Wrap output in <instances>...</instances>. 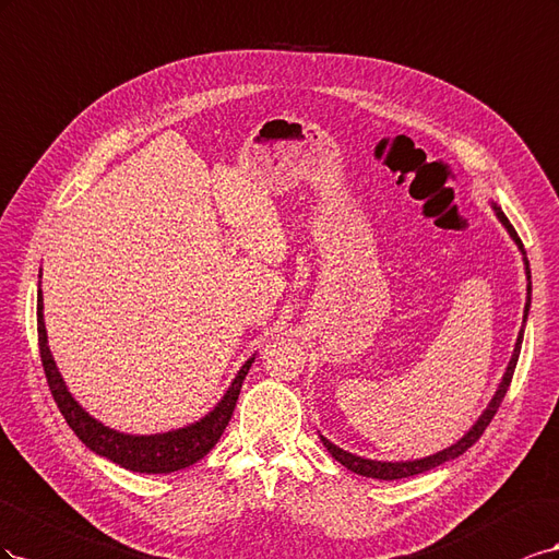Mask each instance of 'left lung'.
<instances>
[{"mask_svg": "<svg viewBox=\"0 0 559 559\" xmlns=\"http://www.w3.org/2000/svg\"><path fill=\"white\" fill-rule=\"evenodd\" d=\"M491 209L497 211V217L501 219V225L508 229L510 238H513V241L518 243V248L522 250V254H527V252H524V246H522V241H520L518 231L513 229V225H510L508 217L503 215V211L499 209L497 203H491ZM524 266H527V278H530V262H527V258H524ZM530 293H532V285H527V305H524V321H527L530 305H532ZM522 334H524V328H522V330H520V334H518V342H515L513 358H510V362H508L506 374H503V379H501V384H499L497 393H493L491 403L487 405V409L480 414V419L475 421V426L468 430V433H466L464 438H461L459 442H454L452 448L442 450V452H438V454H433V456L417 459V461H372V459H362V456H356V454H350V452H344L342 448H337V444H332L330 440H325V438L321 436V440H323V444L328 448V452H330L334 459H337L342 466H346L348 471H354V473L365 475V477H377V480H401V477H412V475L426 473V471H430V468H436V466L444 464V461H450V459L461 456V454H464L468 448H473V444H475L477 440H480V436L485 433V428L491 424L493 414H497V409L501 407V401H503V395H506V391H508V386H510V379H513L515 365H518V358H520Z\"/></svg>", "mask_w": 559, "mask_h": 559, "instance_id": "left-lung-1", "label": "left lung"}]
</instances>
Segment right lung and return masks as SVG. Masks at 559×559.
I'll return each mask as SVG.
<instances>
[{"mask_svg": "<svg viewBox=\"0 0 559 559\" xmlns=\"http://www.w3.org/2000/svg\"><path fill=\"white\" fill-rule=\"evenodd\" d=\"M41 309H44V299L39 288L37 290V334H39V354H41L44 374H46V381H49V389L60 414L66 417L68 426L74 430L76 438L82 440L88 450L109 461H115V464H119L126 471L173 473V471H182L191 464H197L199 459H203L215 448V442L219 440L222 433H225V428L231 419L238 393H241L243 379L254 358L246 360L243 368L238 370L236 379L231 381L229 391L222 395V401L215 405V409L205 414L201 421L189 424L185 428L168 430V433H156V436L119 433V430L95 421L68 391L66 381H62L56 368V360L51 356L49 340H46Z\"/></svg>", "mask_w": 559, "mask_h": 559, "instance_id": "1", "label": "right lung"}]
</instances>
